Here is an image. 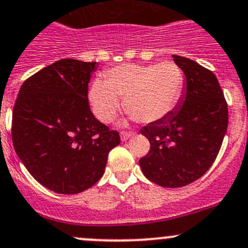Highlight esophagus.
I'll list each match as a JSON object with an SVG mask.
<instances>
[{
    "label": "esophagus",
    "instance_id": "obj_1",
    "mask_svg": "<svg viewBox=\"0 0 248 248\" xmlns=\"http://www.w3.org/2000/svg\"><path fill=\"white\" fill-rule=\"evenodd\" d=\"M130 137H133V133L132 132H121L120 134V138H121V141H127Z\"/></svg>",
    "mask_w": 248,
    "mask_h": 248
}]
</instances>
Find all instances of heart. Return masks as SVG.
Returning a JSON list of instances; mask_svg holds the SVG:
<instances>
[{"label": "heart", "mask_w": 248, "mask_h": 248, "mask_svg": "<svg viewBox=\"0 0 248 248\" xmlns=\"http://www.w3.org/2000/svg\"><path fill=\"white\" fill-rule=\"evenodd\" d=\"M184 74L178 64L124 63L106 73V80L96 78L88 92L94 115L100 121H113L122 106L138 121L151 124L166 118L180 100Z\"/></svg>", "instance_id": "b5f03b06"}]
</instances>
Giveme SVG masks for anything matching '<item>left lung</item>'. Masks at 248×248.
I'll list each match as a JSON object with an SVG mask.
<instances>
[{
	"label": "left lung",
	"instance_id": "obj_1",
	"mask_svg": "<svg viewBox=\"0 0 248 248\" xmlns=\"http://www.w3.org/2000/svg\"><path fill=\"white\" fill-rule=\"evenodd\" d=\"M173 59L186 76L185 95L166 118L140 130L151 149L139 161L148 180L167 188L186 186L207 172L228 124L227 102L213 72L187 58Z\"/></svg>",
	"mask_w": 248,
	"mask_h": 248
}]
</instances>
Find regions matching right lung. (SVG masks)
Returning a JSON list of instances; mask_svg holds the SVG:
<instances>
[{"mask_svg":"<svg viewBox=\"0 0 248 248\" xmlns=\"http://www.w3.org/2000/svg\"><path fill=\"white\" fill-rule=\"evenodd\" d=\"M96 62L63 59L24 81L13 110L12 138L24 167L46 188L76 194L101 179L116 130L95 119L88 83Z\"/></svg>","mask_w":248,"mask_h":248,"instance_id":"right-lung-1","label":"right lung"}]
</instances>
